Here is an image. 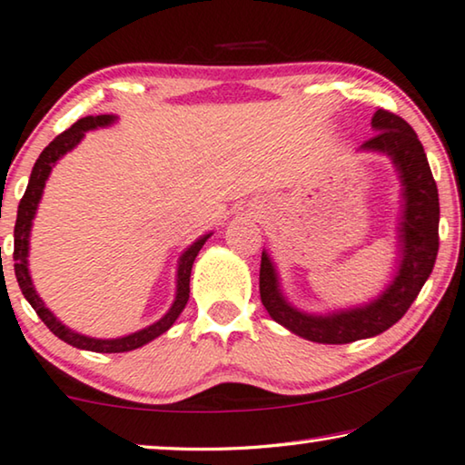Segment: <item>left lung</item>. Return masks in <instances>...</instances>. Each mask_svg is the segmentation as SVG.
<instances>
[{
    "instance_id": "1",
    "label": "left lung",
    "mask_w": 465,
    "mask_h": 465,
    "mask_svg": "<svg viewBox=\"0 0 465 465\" xmlns=\"http://www.w3.org/2000/svg\"><path fill=\"white\" fill-rule=\"evenodd\" d=\"M371 125L375 134L361 144V149L390 154L405 186V212L401 222L402 260L392 285L371 304L354 311L329 316L304 314L282 300L272 262L262 252V304L279 325L319 344H350L356 340L373 338L392 327L411 308L423 282L432 272L439 253V188L420 138L405 119L383 109L375 113Z\"/></svg>"
}]
</instances>
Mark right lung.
<instances>
[{"label": "right lung", "mask_w": 465, "mask_h": 465, "mask_svg": "<svg viewBox=\"0 0 465 465\" xmlns=\"http://www.w3.org/2000/svg\"><path fill=\"white\" fill-rule=\"evenodd\" d=\"M111 121H115L113 115H96V117H84L79 119L77 124H73L69 130H64L63 134H58L52 143L45 146L39 154V159L33 165L31 178H29V186L23 194L18 203V213H16V224H15V272H16V281L18 287L23 295L26 298V302L33 306V311L37 312L39 319L44 321V325L50 329L54 335H58L60 340L66 341V344L82 348V350H92V352H130V350H136L140 346L149 344L151 340L159 338L161 333H165L170 329L176 319L180 316V312L184 311L186 302H188V293H191V271H193V262L197 258L199 249L203 247V243L210 239V234L201 237L197 243H193L191 247L186 249L180 258L178 264V293H176V302H173L170 312H167L163 319L154 322V325L143 329V331H136L132 335H125V338L119 340H94V338H85L82 333L71 331L69 327H64L56 316H54L45 304L39 298L35 289H33V282L29 277V268H26V255H29V232H31V222L35 218V210L39 199H42L45 180H48L52 167L56 161L63 157L66 151H71L79 140L84 138V134L87 130H94V127H103L109 125Z\"/></svg>", "instance_id": "add662e5"}]
</instances>
